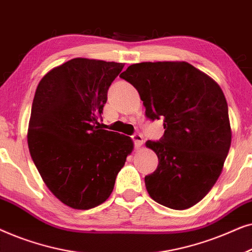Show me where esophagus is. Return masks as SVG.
Instances as JSON below:
<instances>
[{"mask_svg":"<svg viewBox=\"0 0 252 252\" xmlns=\"http://www.w3.org/2000/svg\"><path fill=\"white\" fill-rule=\"evenodd\" d=\"M132 139L134 141V144H135V147L139 149V148L142 147L143 144V136L141 135V134H134L132 136Z\"/></svg>","mask_w":252,"mask_h":252,"instance_id":"esophagus-1","label":"esophagus"}]
</instances>
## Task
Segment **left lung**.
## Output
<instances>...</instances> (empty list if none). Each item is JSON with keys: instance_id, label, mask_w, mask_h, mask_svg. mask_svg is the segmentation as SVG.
<instances>
[{"instance_id": "1", "label": "left lung", "mask_w": 252, "mask_h": 252, "mask_svg": "<svg viewBox=\"0 0 252 252\" xmlns=\"http://www.w3.org/2000/svg\"><path fill=\"white\" fill-rule=\"evenodd\" d=\"M120 78L139 92L148 118L164 119L161 140L146 142L158 157L147 191L166 208H191L218 180L232 142L221 88L187 62L133 64Z\"/></svg>"}]
</instances>
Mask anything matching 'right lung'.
Instances as JSON below:
<instances>
[{
	"instance_id": "add662e5",
	"label": "right lung",
	"mask_w": 252,
	"mask_h": 252,
	"mask_svg": "<svg viewBox=\"0 0 252 252\" xmlns=\"http://www.w3.org/2000/svg\"><path fill=\"white\" fill-rule=\"evenodd\" d=\"M124 65L73 58L37 85L27 130L30 154L48 189L72 209L105 202L134 149L129 136L95 126Z\"/></svg>"
}]
</instances>
